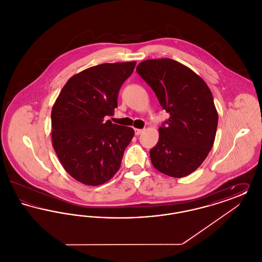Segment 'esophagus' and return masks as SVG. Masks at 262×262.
Segmentation results:
<instances>
[{
    "label": "esophagus",
    "instance_id": "34e87169",
    "mask_svg": "<svg viewBox=\"0 0 262 262\" xmlns=\"http://www.w3.org/2000/svg\"><path fill=\"white\" fill-rule=\"evenodd\" d=\"M142 132H143V129H140V128H135V134H136V136H139Z\"/></svg>",
    "mask_w": 262,
    "mask_h": 262
}]
</instances>
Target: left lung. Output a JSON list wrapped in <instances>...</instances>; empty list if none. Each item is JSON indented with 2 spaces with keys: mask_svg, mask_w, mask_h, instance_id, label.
<instances>
[{
  "mask_svg": "<svg viewBox=\"0 0 262 262\" xmlns=\"http://www.w3.org/2000/svg\"><path fill=\"white\" fill-rule=\"evenodd\" d=\"M137 73L170 114L159 127L157 144L150 150L152 165L174 178L191 174L215 140L218 114L210 89L200 75L172 59L143 61Z\"/></svg>",
  "mask_w": 262,
  "mask_h": 262,
  "instance_id": "obj_1",
  "label": "left lung"
}]
</instances>
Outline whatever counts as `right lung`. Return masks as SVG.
I'll list each match as a JSON object with an SVG mask.
<instances>
[{
    "instance_id": "obj_1",
    "label": "right lung",
    "mask_w": 262,
    "mask_h": 262,
    "mask_svg": "<svg viewBox=\"0 0 262 262\" xmlns=\"http://www.w3.org/2000/svg\"><path fill=\"white\" fill-rule=\"evenodd\" d=\"M137 62L101 63L72 76L52 113V142L64 170L76 181L99 186L116 174L135 136L132 127L105 121Z\"/></svg>"
}]
</instances>
